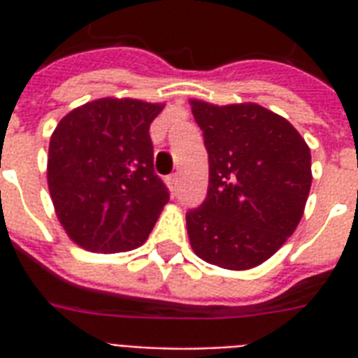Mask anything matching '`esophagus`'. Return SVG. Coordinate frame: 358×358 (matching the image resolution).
<instances>
[{
	"label": "esophagus",
	"mask_w": 358,
	"mask_h": 358,
	"mask_svg": "<svg viewBox=\"0 0 358 358\" xmlns=\"http://www.w3.org/2000/svg\"><path fill=\"white\" fill-rule=\"evenodd\" d=\"M167 185H169V189L173 191V193H176V191H178V185H180V174L178 173L171 174V176L167 178Z\"/></svg>",
	"instance_id": "esophagus-1"
}]
</instances>
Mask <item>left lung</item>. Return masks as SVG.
Returning a JSON list of instances; mask_svg holds the SVG:
<instances>
[{
  "label": "left lung",
  "mask_w": 358,
  "mask_h": 358,
  "mask_svg": "<svg viewBox=\"0 0 358 358\" xmlns=\"http://www.w3.org/2000/svg\"><path fill=\"white\" fill-rule=\"evenodd\" d=\"M204 135L206 199L185 213L196 256L224 269H250L294 234L312 184L310 148L286 119L256 103L191 100Z\"/></svg>",
  "instance_id": "8db88e82"
}]
</instances>
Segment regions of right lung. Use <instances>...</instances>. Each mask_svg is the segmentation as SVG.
I'll use <instances>...</instances> for the list:
<instances>
[{"instance_id":"obj_1","label":"right lung","mask_w":358,"mask_h":358,"mask_svg":"<svg viewBox=\"0 0 358 358\" xmlns=\"http://www.w3.org/2000/svg\"><path fill=\"white\" fill-rule=\"evenodd\" d=\"M163 106L102 98L70 111L53 131L48 187L76 243L120 252L145 243L169 189L154 173L148 129Z\"/></svg>"}]
</instances>
